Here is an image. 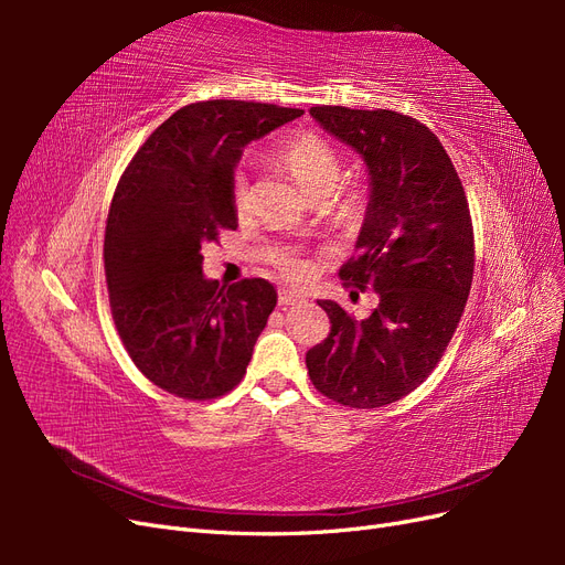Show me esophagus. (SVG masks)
I'll return each instance as SVG.
<instances>
[{
    "label": "esophagus",
    "instance_id": "34e87169",
    "mask_svg": "<svg viewBox=\"0 0 565 565\" xmlns=\"http://www.w3.org/2000/svg\"><path fill=\"white\" fill-rule=\"evenodd\" d=\"M306 297L299 295V292H289V289H282V292H278V303L280 306H295L299 301H303Z\"/></svg>",
    "mask_w": 565,
    "mask_h": 565
}]
</instances>
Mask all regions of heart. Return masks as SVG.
Here are the masks:
<instances>
[{
  "label": "heart",
  "mask_w": 565,
  "mask_h": 565,
  "mask_svg": "<svg viewBox=\"0 0 565 565\" xmlns=\"http://www.w3.org/2000/svg\"><path fill=\"white\" fill-rule=\"evenodd\" d=\"M276 160L287 169L301 191L311 200H322L341 177V156L332 141L318 131H292L276 146ZM249 202V188L243 174H235L231 183V204L235 212H243ZM367 207V188L361 181H349L337 188L332 210L341 221H358ZM276 266L289 280H306L311 276V264L297 254L273 256Z\"/></svg>",
  "instance_id": "obj_1"
}]
</instances>
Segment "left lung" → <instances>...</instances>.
I'll list each match as a JSON object with an SVG mask.
<instances>
[{
  "label": "left lung",
  "mask_w": 565,
  "mask_h": 565,
  "mask_svg": "<svg viewBox=\"0 0 565 565\" xmlns=\"http://www.w3.org/2000/svg\"><path fill=\"white\" fill-rule=\"evenodd\" d=\"M309 113L367 162V218L339 278L372 289L380 306L355 320L337 301H318L330 334L306 353V367L330 401L382 407L429 377L465 313L473 280L469 202L446 148L419 119L382 108Z\"/></svg>",
  "instance_id": "obj_1"
}]
</instances>
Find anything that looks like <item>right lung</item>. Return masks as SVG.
Returning <instances> with one entry per match:
<instances>
[{
    "label": "right lung",
    "instance_id": "1",
    "mask_svg": "<svg viewBox=\"0 0 565 565\" xmlns=\"http://www.w3.org/2000/svg\"><path fill=\"white\" fill-rule=\"evenodd\" d=\"M301 115L198 100L164 119L117 181L104 237L113 320L134 365L172 396L221 398L245 377L276 289L204 280L202 247L237 228L231 183L243 146Z\"/></svg>",
    "mask_w": 565,
    "mask_h": 565
}]
</instances>
